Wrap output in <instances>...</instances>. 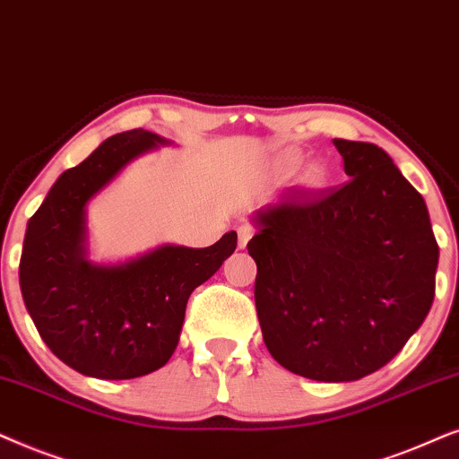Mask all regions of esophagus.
Listing matches in <instances>:
<instances>
[{
	"instance_id": "obj_1",
	"label": "esophagus",
	"mask_w": 459,
	"mask_h": 459,
	"mask_svg": "<svg viewBox=\"0 0 459 459\" xmlns=\"http://www.w3.org/2000/svg\"><path fill=\"white\" fill-rule=\"evenodd\" d=\"M237 235H239V247L246 249L249 239H252V237H254V229H252V226H239Z\"/></svg>"
}]
</instances>
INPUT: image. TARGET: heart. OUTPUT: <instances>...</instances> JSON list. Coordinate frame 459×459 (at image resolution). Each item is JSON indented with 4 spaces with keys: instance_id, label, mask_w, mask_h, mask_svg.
Returning <instances> with one entry per match:
<instances>
[{
    "instance_id": "1",
    "label": "heart",
    "mask_w": 459,
    "mask_h": 459,
    "mask_svg": "<svg viewBox=\"0 0 459 459\" xmlns=\"http://www.w3.org/2000/svg\"><path fill=\"white\" fill-rule=\"evenodd\" d=\"M302 163V155L298 151H287L283 155L279 157L277 161V169L281 174H293L298 169V166ZM327 178V172L325 168L319 166V163H315V166H310L307 172H304V185L308 186H321L323 182Z\"/></svg>"
}]
</instances>
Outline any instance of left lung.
I'll use <instances>...</instances> for the list:
<instances>
[{"label": "left lung", "mask_w": 459, "mask_h": 459, "mask_svg": "<svg viewBox=\"0 0 459 459\" xmlns=\"http://www.w3.org/2000/svg\"><path fill=\"white\" fill-rule=\"evenodd\" d=\"M351 180L254 213L255 310L268 352L308 380L384 368L435 300L438 246L424 199L386 151L333 140Z\"/></svg>", "instance_id": "1"}]
</instances>
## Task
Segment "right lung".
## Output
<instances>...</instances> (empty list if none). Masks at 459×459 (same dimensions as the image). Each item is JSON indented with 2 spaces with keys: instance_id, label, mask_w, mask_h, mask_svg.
<instances>
[{
  "instance_id": "add662e5",
  "label": "right lung",
  "mask_w": 459,
  "mask_h": 459,
  "mask_svg": "<svg viewBox=\"0 0 459 459\" xmlns=\"http://www.w3.org/2000/svg\"><path fill=\"white\" fill-rule=\"evenodd\" d=\"M166 138L143 127L107 138L54 182L24 233L21 291L60 361L98 380L163 368L178 346L188 296L235 252L230 230L210 247L159 246L117 264L88 258V204Z\"/></svg>"
}]
</instances>
